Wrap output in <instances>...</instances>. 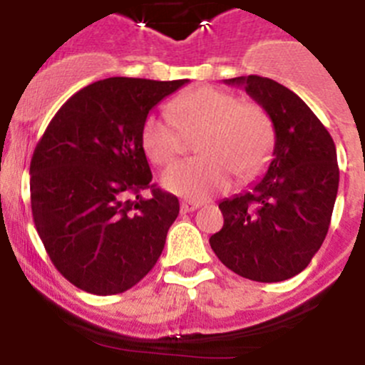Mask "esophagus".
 <instances>
[{
	"instance_id": "1",
	"label": "esophagus",
	"mask_w": 365,
	"mask_h": 365,
	"mask_svg": "<svg viewBox=\"0 0 365 365\" xmlns=\"http://www.w3.org/2000/svg\"><path fill=\"white\" fill-rule=\"evenodd\" d=\"M201 206L200 201H190V200H185L182 201V213H189V212H194V210H197Z\"/></svg>"
}]
</instances>
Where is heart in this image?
<instances>
[{"label":"heart","mask_w":365,"mask_h":365,"mask_svg":"<svg viewBox=\"0 0 365 365\" xmlns=\"http://www.w3.org/2000/svg\"><path fill=\"white\" fill-rule=\"evenodd\" d=\"M200 157L176 162L162 175L165 190L187 200H206L238 180L259 175L272 159L275 128L256 102H240L220 88L201 86L169 102V114L150 113L141 125V146L155 165L169 164L183 148L182 132H200Z\"/></svg>","instance_id":"b5f03b06"}]
</instances>
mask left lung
<instances>
[{"label": "left lung", "instance_id": "8db88e82", "mask_svg": "<svg viewBox=\"0 0 365 365\" xmlns=\"http://www.w3.org/2000/svg\"><path fill=\"white\" fill-rule=\"evenodd\" d=\"M242 86L270 114L274 159L244 194L219 203L224 226L210 245L235 274L279 282L300 274L322 247L339 187L336 145L309 106L268 77L224 81Z\"/></svg>", "mask_w": 365, "mask_h": 365}]
</instances>
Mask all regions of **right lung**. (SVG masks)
<instances>
[{
    "label": "right lung",
    "instance_id": "right-lung-1",
    "mask_svg": "<svg viewBox=\"0 0 365 365\" xmlns=\"http://www.w3.org/2000/svg\"><path fill=\"white\" fill-rule=\"evenodd\" d=\"M187 83L97 81L61 106L33 152L36 231L58 272L83 292H127L162 254L180 203L150 185L141 125L162 98ZM143 190L153 196L143 198Z\"/></svg>",
    "mask_w": 365,
    "mask_h": 365
}]
</instances>
